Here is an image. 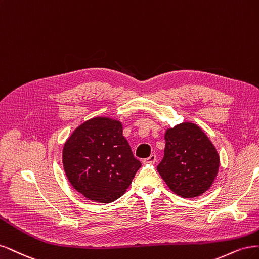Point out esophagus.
<instances>
[{"label": "esophagus", "instance_id": "1", "mask_svg": "<svg viewBox=\"0 0 259 259\" xmlns=\"http://www.w3.org/2000/svg\"><path fill=\"white\" fill-rule=\"evenodd\" d=\"M157 160V156L156 155H151L146 159H144V163H155Z\"/></svg>", "mask_w": 259, "mask_h": 259}]
</instances>
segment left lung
I'll return each mask as SVG.
<instances>
[{
	"instance_id": "1",
	"label": "left lung",
	"mask_w": 259,
	"mask_h": 259,
	"mask_svg": "<svg viewBox=\"0 0 259 259\" xmlns=\"http://www.w3.org/2000/svg\"><path fill=\"white\" fill-rule=\"evenodd\" d=\"M164 140V156L157 170L166 185L183 198L202 195L213 184L220 166L211 141L191 122L168 129Z\"/></svg>"
}]
</instances>
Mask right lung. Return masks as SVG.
I'll list each match as a JSON object with an SVG mask.
<instances>
[{
    "instance_id": "right-lung-1",
    "label": "right lung",
    "mask_w": 259,
    "mask_h": 259,
    "mask_svg": "<svg viewBox=\"0 0 259 259\" xmlns=\"http://www.w3.org/2000/svg\"><path fill=\"white\" fill-rule=\"evenodd\" d=\"M62 161L72 186L101 203L121 197L141 168L122 136L121 123L106 117L80 124L65 142Z\"/></svg>"
}]
</instances>
